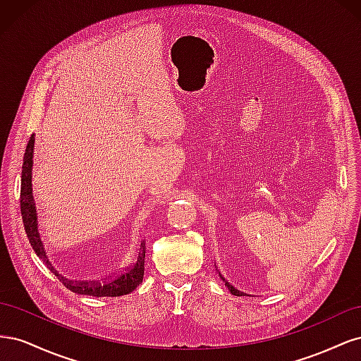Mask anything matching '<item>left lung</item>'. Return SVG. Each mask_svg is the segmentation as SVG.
Returning <instances> with one entry per match:
<instances>
[{
    "mask_svg": "<svg viewBox=\"0 0 361 361\" xmlns=\"http://www.w3.org/2000/svg\"><path fill=\"white\" fill-rule=\"evenodd\" d=\"M223 279V277H221ZM224 280V279H223ZM226 281V280H224ZM226 286L228 288V290H231V293H233V295H236V297H243V292H239L238 289H235L232 285H228V283L226 281Z\"/></svg>",
    "mask_w": 361,
    "mask_h": 361,
    "instance_id": "1",
    "label": "left lung"
}]
</instances>
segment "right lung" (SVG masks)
Masks as SVG:
<instances>
[{
	"instance_id": "obj_1",
	"label": "right lung",
	"mask_w": 361,
	"mask_h": 361,
	"mask_svg": "<svg viewBox=\"0 0 361 361\" xmlns=\"http://www.w3.org/2000/svg\"><path fill=\"white\" fill-rule=\"evenodd\" d=\"M35 135H31L24 157L23 166V182H20V212H23V221L25 227V233L28 241L35 250V253L43 260L52 274L66 286L69 290L81 295H90V297H120L133 292L145 276V257H146V241L143 239L138 244L135 256L128 265L118 268L111 276L101 281H72L61 277L59 272L54 269L51 262L48 260L45 245H43L40 231H39V215L37 206L32 194V166H35Z\"/></svg>"
}]
</instances>
